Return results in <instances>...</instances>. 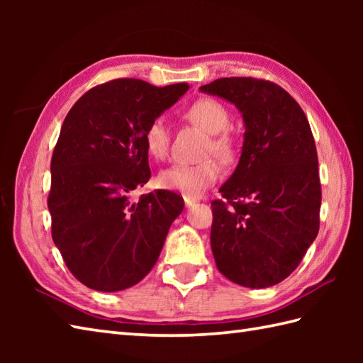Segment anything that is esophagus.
Returning <instances> with one entry per match:
<instances>
[{
  "label": "esophagus",
  "instance_id": "34e87169",
  "mask_svg": "<svg viewBox=\"0 0 363 363\" xmlns=\"http://www.w3.org/2000/svg\"><path fill=\"white\" fill-rule=\"evenodd\" d=\"M184 201H186V207H187V209H190V207H194L195 204H196V201H195V199L194 198H184Z\"/></svg>",
  "mask_w": 363,
  "mask_h": 363
}]
</instances>
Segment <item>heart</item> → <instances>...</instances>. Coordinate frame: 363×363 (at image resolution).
<instances>
[{
	"label": "heart",
	"mask_w": 363,
	"mask_h": 363,
	"mask_svg": "<svg viewBox=\"0 0 363 363\" xmlns=\"http://www.w3.org/2000/svg\"><path fill=\"white\" fill-rule=\"evenodd\" d=\"M186 118L195 126L212 135L206 145L204 156H217L221 162L234 159L235 148L230 137L223 133L228 128L229 113L226 107L212 98H201L186 111ZM145 146L151 157L164 160L169 148V128L167 121L157 117L150 121L145 129ZM220 165L213 159H206L199 164H176L159 173V186L167 190L179 191L189 198L201 196L220 177Z\"/></svg>",
	"instance_id": "obj_1"
}]
</instances>
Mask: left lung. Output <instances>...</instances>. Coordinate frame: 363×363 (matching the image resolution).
Listing matches in <instances>:
<instances>
[{"label":"left lung","mask_w":363,"mask_h":363,"mask_svg":"<svg viewBox=\"0 0 363 363\" xmlns=\"http://www.w3.org/2000/svg\"><path fill=\"white\" fill-rule=\"evenodd\" d=\"M199 90L234 104L245 125L237 168L220 187L226 203L212 201L215 264L243 287H272L295 272L318 234L321 186L309 121L268 81L221 78Z\"/></svg>","instance_id":"left-lung-1"}]
</instances>
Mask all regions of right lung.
Instances as JSON below:
<instances>
[{"label": "right lung", "mask_w": 363, "mask_h": 363, "mask_svg": "<svg viewBox=\"0 0 363 363\" xmlns=\"http://www.w3.org/2000/svg\"><path fill=\"white\" fill-rule=\"evenodd\" d=\"M117 79L84 94L64 120L51 159L52 240L76 279L98 291L140 282L164 248L184 199L154 190L145 129L189 90Z\"/></svg>", "instance_id": "obj_1"}]
</instances>
